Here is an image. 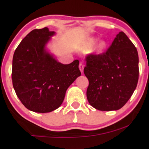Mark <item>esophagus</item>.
<instances>
[{
	"label": "esophagus",
	"instance_id": "1",
	"mask_svg": "<svg viewBox=\"0 0 149 149\" xmlns=\"http://www.w3.org/2000/svg\"><path fill=\"white\" fill-rule=\"evenodd\" d=\"M79 69L80 71V72L83 73V69H84V65L82 62H80L79 64Z\"/></svg>",
	"mask_w": 149,
	"mask_h": 149
}]
</instances>
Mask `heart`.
Returning <instances> with one entry per match:
<instances>
[{"label": "heart", "mask_w": 149, "mask_h": 149, "mask_svg": "<svg viewBox=\"0 0 149 149\" xmlns=\"http://www.w3.org/2000/svg\"><path fill=\"white\" fill-rule=\"evenodd\" d=\"M96 42H97L96 39L90 38L88 40V46L89 47H91L94 45H95V43H96ZM106 45H107V43H106V42L102 41V42H100V44L98 45V47H97V48H98L99 50H102V49H103L104 47H106Z\"/></svg>", "instance_id": "heart-1"}]
</instances>
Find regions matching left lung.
Instances as JSON below:
<instances>
[{
	"label": "left lung",
	"mask_w": 149,
	"mask_h": 149,
	"mask_svg": "<svg viewBox=\"0 0 149 149\" xmlns=\"http://www.w3.org/2000/svg\"><path fill=\"white\" fill-rule=\"evenodd\" d=\"M85 61L90 105L107 111L121 109L132 95L139 79V57L134 44L120 31L106 52L88 54Z\"/></svg>",
	"instance_id": "8db88e82"
}]
</instances>
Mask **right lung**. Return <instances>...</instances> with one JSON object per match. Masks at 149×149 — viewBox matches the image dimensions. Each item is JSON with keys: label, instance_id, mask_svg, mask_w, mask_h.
Masks as SVG:
<instances>
[{"label": "right lung", "instance_id": "add662e5", "mask_svg": "<svg viewBox=\"0 0 149 149\" xmlns=\"http://www.w3.org/2000/svg\"><path fill=\"white\" fill-rule=\"evenodd\" d=\"M54 34L47 27L31 31L13 55V88L22 104L34 112L48 113L60 107L66 90L81 74L78 59L62 64L46 52Z\"/></svg>", "mask_w": 149, "mask_h": 149}]
</instances>
